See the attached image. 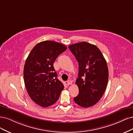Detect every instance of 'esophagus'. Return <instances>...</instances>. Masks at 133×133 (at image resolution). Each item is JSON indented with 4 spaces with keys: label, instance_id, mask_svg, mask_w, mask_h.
I'll list each match as a JSON object with an SVG mask.
<instances>
[{
    "label": "esophagus",
    "instance_id": "34e87169",
    "mask_svg": "<svg viewBox=\"0 0 133 133\" xmlns=\"http://www.w3.org/2000/svg\"><path fill=\"white\" fill-rule=\"evenodd\" d=\"M67 85H70L72 84V81L71 80H68L67 82Z\"/></svg>",
    "mask_w": 133,
    "mask_h": 133
}]
</instances>
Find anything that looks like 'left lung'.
<instances>
[{
  "label": "left lung",
  "instance_id": "obj_1",
  "mask_svg": "<svg viewBox=\"0 0 133 133\" xmlns=\"http://www.w3.org/2000/svg\"><path fill=\"white\" fill-rule=\"evenodd\" d=\"M68 48L78 62V78L76 83L79 93L74 101L84 108L93 106L103 95L108 84L107 62L99 49L88 42H79Z\"/></svg>",
  "mask_w": 133,
  "mask_h": 133
}]
</instances>
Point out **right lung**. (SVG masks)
Masks as SVG:
<instances>
[{"label": "right lung", "instance_id": "obj_1", "mask_svg": "<svg viewBox=\"0 0 133 133\" xmlns=\"http://www.w3.org/2000/svg\"><path fill=\"white\" fill-rule=\"evenodd\" d=\"M66 49L65 45L57 42L42 41L34 46L25 61V87L32 100L42 107L54 104L64 88L53 64Z\"/></svg>", "mask_w": 133, "mask_h": 133}]
</instances>
